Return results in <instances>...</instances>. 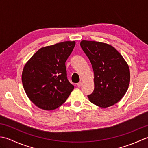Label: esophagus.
Listing matches in <instances>:
<instances>
[{"label":"esophagus","instance_id":"obj_1","mask_svg":"<svg viewBox=\"0 0 148 148\" xmlns=\"http://www.w3.org/2000/svg\"><path fill=\"white\" fill-rule=\"evenodd\" d=\"M77 85L78 87H81V86H82V83H81V82L78 83L77 84Z\"/></svg>","mask_w":148,"mask_h":148}]
</instances>
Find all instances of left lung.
Wrapping results in <instances>:
<instances>
[{"label":"left lung","mask_w":148,"mask_h":148,"mask_svg":"<svg viewBox=\"0 0 148 148\" xmlns=\"http://www.w3.org/2000/svg\"><path fill=\"white\" fill-rule=\"evenodd\" d=\"M80 46L89 58L94 72L95 88L90 101L102 108L114 105L129 86V67L122 55L108 44L82 40Z\"/></svg>","instance_id":"1"}]
</instances>
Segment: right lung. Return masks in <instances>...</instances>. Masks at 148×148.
<instances>
[{"mask_svg":"<svg viewBox=\"0 0 148 148\" xmlns=\"http://www.w3.org/2000/svg\"><path fill=\"white\" fill-rule=\"evenodd\" d=\"M75 45V41H64L43 47L25 65L21 75L23 88L39 108H58L73 90L74 86L67 77L65 62Z\"/></svg>","mask_w":148,"mask_h":148,"instance_id":"1","label":"right lung"}]
</instances>
